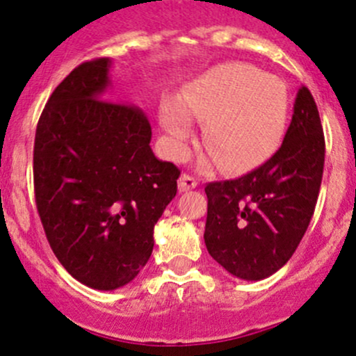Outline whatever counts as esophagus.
<instances>
[{"instance_id": "obj_1", "label": "esophagus", "mask_w": 356, "mask_h": 356, "mask_svg": "<svg viewBox=\"0 0 356 356\" xmlns=\"http://www.w3.org/2000/svg\"><path fill=\"white\" fill-rule=\"evenodd\" d=\"M196 186H197V181L193 177V175L182 174L181 179H179V191H181V193H184V191H189V189H194Z\"/></svg>"}]
</instances>
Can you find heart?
<instances>
[{
  "instance_id": "obj_1",
  "label": "heart",
  "mask_w": 356,
  "mask_h": 356,
  "mask_svg": "<svg viewBox=\"0 0 356 356\" xmlns=\"http://www.w3.org/2000/svg\"><path fill=\"white\" fill-rule=\"evenodd\" d=\"M289 91L279 77L253 65L228 62L187 84L160 108L170 157L184 159L193 121L202 123V145L225 172L257 165L279 147L289 118Z\"/></svg>"
}]
</instances>
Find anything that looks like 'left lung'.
I'll use <instances>...</instances> for the list:
<instances>
[{
	"label": "left lung",
	"instance_id": "8db88e82",
	"mask_svg": "<svg viewBox=\"0 0 356 356\" xmlns=\"http://www.w3.org/2000/svg\"><path fill=\"white\" fill-rule=\"evenodd\" d=\"M323 167L321 120L314 97L302 86L279 150L259 169L206 186L209 255L243 280L267 279L282 268L314 214Z\"/></svg>",
	"mask_w": 356,
	"mask_h": 356
}]
</instances>
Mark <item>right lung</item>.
<instances>
[{
	"label": "right lung",
	"mask_w": 356,
	"mask_h": 356,
	"mask_svg": "<svg viewBox=\"0 0 356 356\" xmlns=\"http://www.w3.org/2000/svg\"><path fill=\"white\" fill-rule=\"evenodd\" d=\"M109 67V58L84 62L57 86L33 147L47 240L62 267L97 291L127 286L145 267L181 175L152 152L142 109L103 99Z\"/></svg>",
	"instance_id": "obj_1"
}]
</instances>
